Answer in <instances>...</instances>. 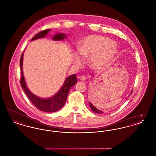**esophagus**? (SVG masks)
I'll return each mask as SVG.
<instances>
[{
    "mask_svg": "<svg viewBox=\"0 0 156 156\" xmlns=\"http://www.w3.org/2000/svg\"><path fill=\"white\" fill-rule=\"evenodd\" d=\"M80 80H81V81H85V80H86V76H84V75H82L80 77Z\"/></svg>",
    "mask_w": 156,
    "mask_h": 156,
    "instance_id": "34e87169",
    "label": "esophagus"
}]
</instances>
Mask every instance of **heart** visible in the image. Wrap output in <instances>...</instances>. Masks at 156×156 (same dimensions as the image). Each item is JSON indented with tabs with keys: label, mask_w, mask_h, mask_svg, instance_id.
<instances>
[{
	"label": "heart",
	"mask_w": 156,
	"mask_h": 156,
	"mask_svg": "<svg viewBox=\"0 0 156 156\" xmlns=\"http://www.w3.org/2000/svg\"><path fill=\"white\" fill-rule=\"evenodd\" d=\"M118 47L108 37L92 35L85 37L80 43L79 51L75 54V62L80 65L83 58L89 57L90 67L95 69L106 67L116 56Z\"/></svg>",
	"instance_id": "obj_1"
}]
</instances>
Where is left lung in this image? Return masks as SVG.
Wrapping results in <instances>:
<instances>
[{
    "label": "left lung",
    "mask_w": 156,
    "mask_h": 156,
    "mask_svg": "<svg viewBox=\"0 0 156 156\" xmlns=\"http://www.w3.org/2000/svg\"><path fill=\"white\" fill-rule=\"evenodd\" d=\"M132 91L131 92L130 95L132 94ZM89 106H90V109H92V111L94 112H95V113H98V114H103V113H104L103 111H102L99 110L98 109H97V108H96L94 105H93L92 104H91L90 102H89Z\"/></svg>",
    "instance_id": "1"
}]
</instances>
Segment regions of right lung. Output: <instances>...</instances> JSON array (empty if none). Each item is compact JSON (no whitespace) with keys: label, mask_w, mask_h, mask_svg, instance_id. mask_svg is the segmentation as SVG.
<instances>
[{"label":"right lung","mask_w":156,"mask_h":156,"mask_svg":"<svg viewBox=\"0 0 156 156\" xmlns=\"http://www.w3.org/2000/svg\"><path fill=\"white\" fill-rule=\"evenodd\" d=\"M51 29H47L40 31L34 37L31 39V41H33L40 38L45 37ZM66 36L63 33H58L55 34L52 38L53 40L61 41L66 38ZM23 52L20 58V69H21V79L20 84L23 89L24 90L26 95L29 98L31 102L35 105L38 109L45 112H54L58 111L61 109L67 101V96L69 91L71 87H73L77 83V79L76 75H70L67 78L59 91L55 94L53 97L44 99L38 97L33 93H31L27 88L23 72Z\"/></svg>","instance_id":"right-lung-1"}]
</instances>
